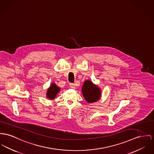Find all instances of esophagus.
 Instances as JSON below:
<instances>
[{
	"instance_id": "obj_1",
	"label": "esophagus",
	"mask_w": 154,
	"mask_h": 154,
	"mask_svg": "<svg viewBox=\"0 0 154 154\" xmlns=\"http://www.w3.org/2000/svg\"><path fill=\"white\" fill-rule=\"evenodd\" d=\"M69 86H70V87L72 88V89H75V85L74 84V83H70L69 84Z\"/></svg>"
}]
</instances>
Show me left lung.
Here are the masks:
<instances>
[{
    "mask_svg": "<svg viewBox=\"0 0 154 154\" xmlns=\"http://www.w3.org/2000/svg\"><path fill=\"white\" fill-rule=\"evenodd\" d=\"M82 92L85 100L89 103L97 102L101 97L100 89L89 80H86L84 82Z\"/></svg>",
    "mask_w": 154,
    "mask_h": 154,
    "instance_id": "obj_1",
    "label": "left lung"
}]
</instances>
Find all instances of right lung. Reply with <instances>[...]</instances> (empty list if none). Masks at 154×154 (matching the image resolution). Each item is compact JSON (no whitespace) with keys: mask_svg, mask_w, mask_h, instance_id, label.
I'll use <instances>...</instances> for the list:
<instances>
[{"mask_svg":"<svg viewBox=\"0 0 154 154\" xmlns=\"http://www.w3.org/2000/svg\"><path fill=\"white\" fill-rule=\"evenodd\" d=\"M60 91V88H58L57 85L52 83L50 87L48 89L47 92V97L51 100H53L56 97V95Z\"/></svg>","mask_w":154,"mask_h":154,"instance_id":"1","label":"right lung"}]
</instances>
